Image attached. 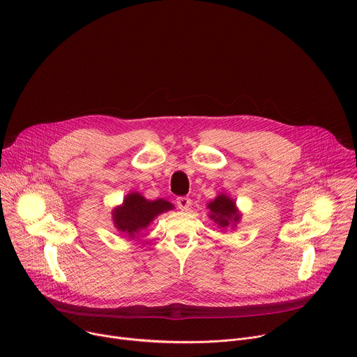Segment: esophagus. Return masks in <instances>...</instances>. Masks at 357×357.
<instances>
[{
    "instance_id": "1",
    "label": "esophagus",
    "mask_w": 357,
    "mask_h": 357,
    "mask_svg": "<svg viewBox=\"0 0 357 357\" xmlns=\"http://www.w3.org/2000/svg\"><path fill=\"white\" fill-rule=\"evenodd\" d=\"M176 205H178V208L181 211H188L190 208V205H192V200L189 197H186V196H179L176 199Z\"/></svg>"
}]
</instances>
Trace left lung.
Listing matches in <instances>:
<instances>
[{
    "instance_id": "8db88e82",
    "label": "left lung",
    "mask_w": 357,
    "mask_h": 357,
    "mask_svg": "<svg viewBox=\"0 0 357 357\" xmlns=\"http://www.w3.org/2000/svg\"><path fill=\"white\" fill-rule=\"evenodd\" d=\"M206 208L209 209V219L222 230H226L227 227L234 229L241 220V213L236 206L234 199L223 192L211 200Z\"/></svg>"
}]
</instances>
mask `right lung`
Here are the masks:
<instances>
[{"instance_id":"1","label":"right lung","mask_w":357,"mask_h":357,"mask_svg":"<svg viewBox=\"0 0 357 357\" xmlns=\"http://www.w3.org/2000/svg\"><path fill=\"white\" fill-rule=\"evenodd\" d=\"M175 209L171 202L165 199L149 200L139 192L126 195L121 205L112 211L114 227L130 238H138V233L146 229L155 218Z\"/></svg>"}]
</instances>
